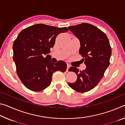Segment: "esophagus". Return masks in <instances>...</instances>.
<instances>
[{"label":"esophagus","instance_id":"esophagus-1","mask_svg":"<svg viewBox=\"0 0 125 125\" xmlns=\"http://www.w3.org/2000/svg\"><path fill=\"white\" fill-rule=\"evenodd\" d=\"M67 70H66V71H67V72H68V69H69V68H70L71 65L69 64H67Z\"/></svg>","mask_w":125,"mask_h":125}]
</instances>
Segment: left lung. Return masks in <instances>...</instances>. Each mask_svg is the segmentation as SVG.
I'll use <instances>...</instances> for the list:
<instances>
[{
	"mask_svg": "<svg viewBox=\"0 0 125 125\" xmlns=\"http://www.w3.org/2000/svg\"><path fill=\"white\" fill-rule=\"evenodd\" d=\"M68 29L80 42L79 54L84 58L86 69L79 71L71 67L69 71L75 72L77 79L68 85L76 92L85 93L95 87L110 64L111 47L105 33L88 23H82Z\"/></svg>",
	"mask_w": 125,
	"mask_h": 125,
	"instance_id": "8db88e82",
	"label": "left lung"
}]
</instances>
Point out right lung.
Segmentation results:
<instances>
[{"mask_svg":"<svg viewBox=\"0 0 125 125\" xmlns=\"http://www.w3.org/2000/svg\"><path fill=\"white\" fill-rule=\"evenodd\" d=\"M67 27H57L43 24L33 25L21 31L12 46L13 60L16 73L23 84L33 92H40L49 86L52 74L60 71L64 72L67 64L59 61L52 63L44 54L50 53L55 40Z\"/></svg>","mask_w":125,"mask_h":125,"instance_id":"1","label":"right lung"}]
</instances>
